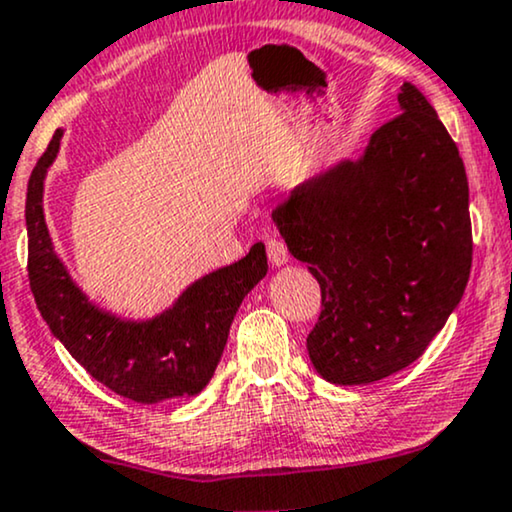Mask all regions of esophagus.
Instances as JSON below:
<instances>
[{"mask_svg": "<svg viewBox=\"0 0 512 512\" xmlns=\"http://www.w3.org/2000/svg\"><path fill=\"white\" fill-rule=\"evenodd\" d=\"M267 255H269V262L274 264V267H281V264H286L290 260L286 243H283L278 236L267 238Z\"/></svg>", "mask_w": 512, "mask_h": 512, "instance_id": "obj_1", "label": "esophagus"}]
</instances>
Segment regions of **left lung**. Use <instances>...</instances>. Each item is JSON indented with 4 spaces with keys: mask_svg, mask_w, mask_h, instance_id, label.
Returning <instances> with one entry per match:
<instances>
[{
    "mask_svg": "<svg viewBox=\"0 0 512 512\" xmlns=\"http://www.w3.org/2000/svg\"><path fill=\"white\" fill-rule=\"evenodd\" d=\"M401 113L359 160L316 174L271 212L321 286L309 359L335 385L413 364L461 302L472 267L468 177L428 99L404 82Z\"/></svg>",
    "mask_w": 512,
    "mask_h": 512,
    "instance_id": "8db88e82",
    "label": "left lung"
}]
</instances>
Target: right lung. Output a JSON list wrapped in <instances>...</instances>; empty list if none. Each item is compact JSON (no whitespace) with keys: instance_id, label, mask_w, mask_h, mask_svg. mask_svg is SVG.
I'll use <instances>...</instances> for the list:
<instances>
[{"instance_id":"1","label":"right lung","mask_w":512,"mask_h":512,"mask_svg":"<svg viewBox=\"0 0 512 512\" xmlns=\"http://www.w3.org/2000/svg\"><path fill=\"white\" fill-rule=\"evenodd\" d=\"M61 137L63 129H56L30 174L25 198L28 278L42 319L77 364L120 397L137 404L193 397L210 383L243 297L267 276L264 243L252 245L243 260L198 278L151 321H122L103 312L73 283L44 222V177Z\"/></svg>"}]
</instances>
